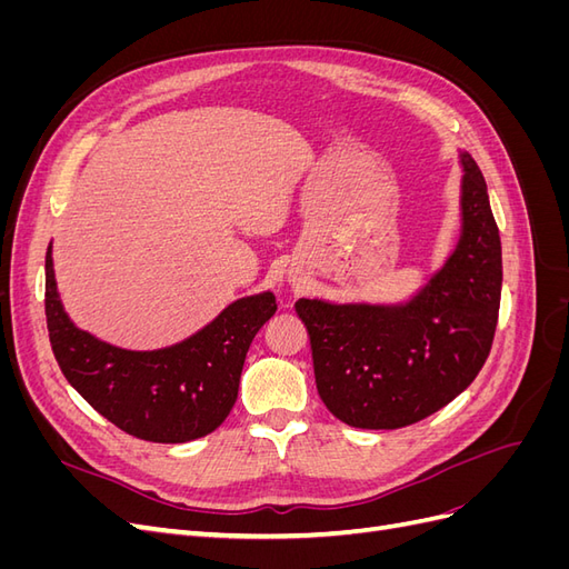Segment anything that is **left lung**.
I'll use <instances>...</instances> for the list:
<instances>
[{"mask_svg":"<svg viewBox=\"0 0 569 569\" xmlns=\"http://www.w3.org/2000/svg\"><path fill=\"white\" fill-rule=\"evenodd\" d=\"M462 234L429 284L403 306H335L299 299L316 385L335 418L399 429L432 416L472 385L491 351L501 306V237L487 182L468 151Z\"/></svg>","mask_w":569,"mask_h":569,"instance_id":"1","label":"left lung"}]
</instances>
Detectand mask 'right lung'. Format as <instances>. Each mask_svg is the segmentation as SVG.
I'll list each match as a JSON object with an SVG mask.
<instances>
[{
    "label": "right lung",
    "mask_w": 569,
    "mask_h": 569,
    "mask_svg": "<svg viewBox=\"0 0 569 569\" xmlns=\"http://www.w3.org/2000/svg\"><path fill=\"white\" fill-rule=\"evenodd\" d=\"M278 301L263 295L230 303L176 347L126 351L82 332L66 316L51 263L44 258V313L51 351L71 387L123 432L157 443L211 435L237 401L249 343Z\"/></svg>",
    "instance_id": "obj_1"
}]
</instances>
